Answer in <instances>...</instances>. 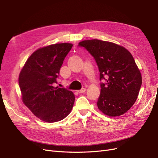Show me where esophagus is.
<instances>
[{
	"instance_id": "esophagus-1",
	"label": "esophagus",
	"mask_w": 158,
	"mask_h": 158,
	"mask_svg": "<svg viewBox=\"0 0 158 158\" xmlns=\"http://www.w3.org/2000/svg\"><path fill=\"white\" fill-rule=\"evenodd\" d=\"M77 92H78L79 94H83V93H84V92H85V88H82V89H80V90H78Z\"/></svg>"
}]
</instances>
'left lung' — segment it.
<instances>
[{"mask_svg": "<svg viewBox=\"0 0 158 158\" xmlns=\"http://www.w3.org/2000/svg\"><path fill=\"white\" fill-rule=\"evenodd\" d=\"M78 46L92 55L98 66L101 92L97 105L106 115H122L135 103L142 76L131 53L125 47L99 40H85Z\"/></svg>", "mask_w": 158, "mask_h": 158, "instance_id": "1", "label": "left lung"}]
</instances>
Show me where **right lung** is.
<instances>
[{
    "mask_svg": "<svg viewBox=\"0 0 158 158\" xmlns=\"http://www.w3.org/2000/svg\"><path fill=\"white\" fill-rule=\"evenodd\" d=\"M73 44H57L33 52L19 75L22 102L35 116L47 123L63 120L73 107L74 94L54 87Z\"/></svg>",
    "mask_w": 158,
    "mask_h": 158,
    "instance_id": "1",
    "label": "right lung"
}]
</instances>
